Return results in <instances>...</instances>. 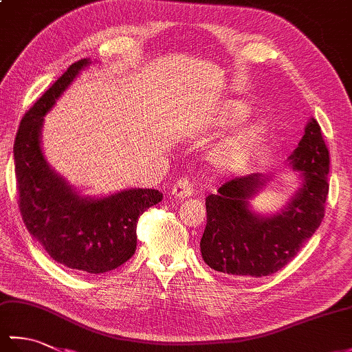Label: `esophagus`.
Returning a JSON list of instances; mask_svg holds the SVG:
<instances>
[{"label": "esophagus", "mask_w": 352, "mask_h": 352, "mask_svg": "<svg viewBox=\"0 0 352 352\" xmlns=\"http://www.w3.org/2000/svg\"><path fill=\"white\" fill-rule=\"evenodd\" d=\"M193 190H195V189H193V184H192L189 178L182 177L174 183V186H172L170 192L175 198H188V197H192Z\"/></svg>", "instance_id": "esophagus-1"}]
</instances>
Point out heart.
I'll use <instances>...</instances> for the list:
<instances>
[{
  "label": "heart",
  "mask_w": 352,
  "mask_h": 352,
  "mask_svg": "<svg viewBox=\"0 0 352 352\" xmlns=\"http://www.w3.org/2000/svg\"><path fill=\"white\" fill-rule=\"evenodd\" d=\"M250 110L246 109L243 104H233V107L228 111V124H236L239 121H243V119L248 116ZM257 129H250L242 133L236 134V136L231 138L226 142V145L221 148L218 154V159L222 164L226 166H234L239 164L243 159L248 149L251 148L252 142L257 138Z\"/></svg>",
  "instance_id": "heart-1"
}]
</instances>
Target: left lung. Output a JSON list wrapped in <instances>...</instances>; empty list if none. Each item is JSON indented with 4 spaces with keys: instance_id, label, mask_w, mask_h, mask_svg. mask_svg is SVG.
<instances>
[{
    "instance_id": "left-lung-1",
    "label": "left lung",
    "mask_w": 352,
    "mask_h": 352,
    "mask_svg": "<svg viewBox=\"0 0 352 352\" xmlns=\"http://www.w3.org/2000/svg\"><path fill=\"white\" fill-rule=\"evenodd\" d=\"M301 170L302 186L281 213L260 216L250 210L263 177L251 174L223 183L206 198L207 226L201 237L206 263L230 275L266 276L286 266L324 219L328 195L330 153L315 118L289 157Z\"/></svg>"
}]
</instances>
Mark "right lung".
<instances>
[{
  "label": "right lung",
  "instance_id": "obj_1",
  "mask_svg": "<svg viewBox=\"0 0 352 352\" xmlns=\"http://www.w3.org/2000/svg\"><path fill=\"white\" fill-rule=\"evenodd\" d=\"M89 58L72 63L22 118L13 145L18 204L27 230L52 260L87 274L124 265L136 251L139 216L159 204L155 189H129L106 198H81L43 159L41 126L56 100Z\"/></svg>",
  "mask_w": 352,
  "mask_h": 352
}]
</instances>
